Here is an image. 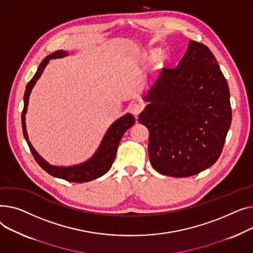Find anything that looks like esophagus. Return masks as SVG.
I'll return each mask as SVG.
<instances>
[{
    "instance_id": "34e87169",
    "label": "esophagus",
    "mask_w": 253,
    "mask_h": 253,
    "mask_svg": "<svg viewBox=\"0 0 253 253\" xmlns=\"http://www.w3.org/2000/svg\"><path fill=\"white\" fill-rule=\"evenodd\" d=\"M129 111L135 115V116H138L142 111H143V109H144V106L142 105L141 103H131L130 105H129Z\"/></svg>"
}]
</instances>
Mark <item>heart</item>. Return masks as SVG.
I'll return each mask as SVG.
<instances>
[{
    "label": "heart",
    "instance_id": "obj_1",
    "mask_svg": "<svg viewBox=\"0 0 253 253\" xmlns=\"http://www.w3.org/2000/svg\"><path fill=\"white\" fill-rule=\"evenodd\" d=\"M158 55H159L158 52H154V53H153V57H158Z\"/></svg>",
    "mask_w": 253,
    "mask_h": 253
}]
</instances>
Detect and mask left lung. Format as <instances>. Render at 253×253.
Segmentation results:
<instances>
[{
  "label": "left lung",
  "instance_id": "1",
  "mask_svg": "<svg viewBox=\"0 0 253 253\" xmlns=\"http://www.w3.org/2000/svg\"><path fill=\"white\" fill-rule=\"evenodd\" d=\"M145 100L150 104L139 122L149 128L148 154L155 170L185 177L214 165L232 108L227 80L209 47L191 41L180 63L163 69Z\"/></svg>",
  "mask_w": 253,
  "mask_h": 253
}]
</instances>
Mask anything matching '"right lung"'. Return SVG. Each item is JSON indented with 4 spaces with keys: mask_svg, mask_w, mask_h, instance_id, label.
<instances>
[{
    "mask_svg": "<svg viewBox=\"0 0 253 253\" xmlns=\"http://www.w3.org/2000/svg\"><path fill=\"white\" fill-rule=\"evenodd\" d=\"M67 53L64 51H56L52 53L51 55L47 56L42 61L40 64L36 74L34 78L28 82L26 84L25 88V93H24V106L23 110L21 113V125H22V130H23V136L28 144L29 149H31V152L33 153L36 161L38 162V165L44 170L47 171L49 174L59 177V179H63L68 182L72 183H84L97 179V177L102 176L103 174H105L111 168L112 163L115 158V154L117 151V147L118 144H120L124 133L135 124V117H133L130 113L126 114L125 116L121 117L120 120L116 121L107 130L105 137L103 138V141L99 147L98 151L96 154L84 163H82V165L79 166H74V167H68V168H59V167H54L49 165V163L43 160L38 152L34 149V147L32 146L31 142L28 141L27 137V131L25 127V113L27 110V105H28V99L29 95H31L32 88L35 85L36 82L39 80L41 77V74L42 73L44 67L47 66L48 62L50 61V59L53 58H62L66 56Z\"/></svg>",
    "mask_w": 253,
    "mask_h": 253,
    "instance_id": "add662e5",
    "label": "right lung"
}]
</instances>
